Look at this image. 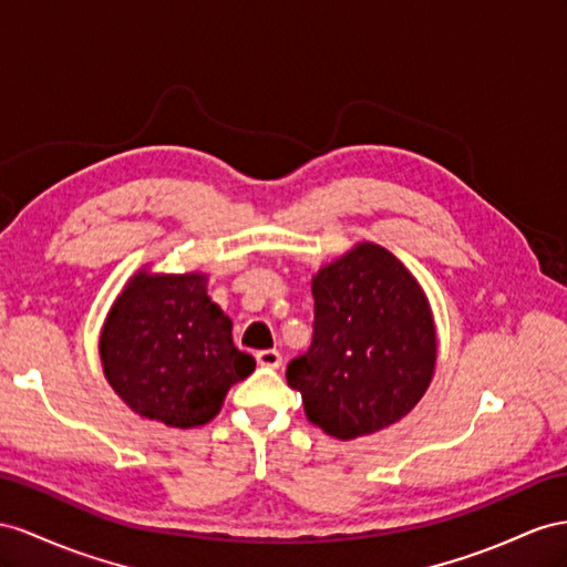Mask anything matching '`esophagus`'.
I'll use <instances>...</instances> for the list:
<instances>
[{
    "mask_svg": "<svg viewBox=\"0 0 567 567\" xmlns=\"http://www.w3.org/2000/svg\"><path fill=\"white\" fill-rule=\"evenodd\" d=\"M256 361H258V367H264V369H280L282 354L278 350H260L256 354Z\"/></svg>",
    "mask_w": 567,
    "mask_h": 567,
    "instance_id": "1",
    "label": "esophagus"
}]
</instances>
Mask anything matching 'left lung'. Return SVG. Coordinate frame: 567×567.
Listing matches in <instances>:
<instances>
[{
  "label": "left lung",
  "instance_id": "8db88e82",
  "mask_svg": "<svg viewBox=\"0 0 567 567\" xmlns=\"http://www.w3.org/2000/svg\"><path fill=\"white\" fill-rule=\"evenodd\" d=\"M313 340L287 385L328 435L352 441L408 416L435 369V326L414 275L379 244H357L313 275Z\"/></svg>",
  "mask_w": 567,
  "mask_h": 567
}]
</instances>
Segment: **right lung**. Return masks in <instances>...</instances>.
<instances>
[{"label":"right lung","instance_id":"add662e5","mask_svg":"<svg viewBox=\"0 0 567 567\" xmlns=\"http://www.w3.org/2000/svg\"><path fill=\"white\" fill-rule=\"evenodd\" d=\"M203 272H136L112 303L100 336L110 385L128 408L167 426L208 424L227 390L256 369L231 340Z\"/></svg>","mask_w":567,"mask_h":567}]
</instances>
